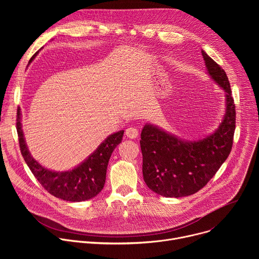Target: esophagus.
I'll use <instances>...</instances> for the list:
<instances>
[{"label":"esophagus","mask_w":259,"mask_h":259,"mask_svg":"<svg viewBox=\"0 0 259 259\" xmlns=\"http://www.w3.org/2000/svg\"><path fill=\"white\" fill-rule=\"evenodd\" d=\"M125 134L128 138L133 139V138H136L138 136V130L135 127H129V128L126 129Z\"/></svg>","instance_id":"34e87169"}]
</instances>
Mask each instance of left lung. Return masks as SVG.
Here are the masks:
<instances>
[{
  "instance_id": "left-lung-1",
  "label": "left lung",
  "mask_w": 259,
  "mask_h": 259,
  "mask_svg": "<svg viewBox=\"0 0 259 259\" xmlns=\"http://www.w3.org/2000/svg\"><path fill=\"white\" fill-rule=\"evenodd\" d=\"M209 76L226 92V114L218 128L199 140H183L145 124L141 131L143 179L167 198L191 196L203 189L228 159L236 128V106L226 71L202 50Z\"/></svg>"
}]
</instances>
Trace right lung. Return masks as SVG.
Listing matches in <instances>:
<instances>
[{
  "label": "right lung",
  "instance_id": "right-lung-1",
  "mask_svg": "<svg viewBox=\"0 0 259 259\" xmlns=\"http://www.w3.org/2000/svg\"><path fill=\"white\" fill-rule=\"evenodd\" d=\"M36 54L38 52L30 58L28 63ZM16 129L21 155L34 177L52 196L68 202L87 201L101 192L105 183L109 158L117 145L121 143L124 135V130L109 135L80 165L68 171L57 172L43 167L31 157L23 136L20 107L17 108Z\"/></svg>",
  "mask_w": 259,
  "mask_h": 259
}]
</instances>
